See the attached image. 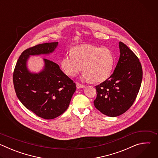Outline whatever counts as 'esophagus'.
<instances>
[{"label": "esophagus", "instance_id": "obj_1", "mask_svg": "<svg viewBox=\"0 0 158 158\" xmlns=\"http://www.w3.org/2000/svg\"><path fill=\"white\" fill-rule=\"evenodd\" d=\"M76 87H77V88H78V89H79V88H82V87H84V85L81 84L79 83V82H76Z\"/></svg>", "mask_w": 158, "mask_h": 158}]
</instances>
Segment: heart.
<instances>
[{
	"label": "heart",
	"mask_w": 158,
	"mask_h": 158,
	"mask_svg": "<svg viewBox=\"0 0 158 158\" xmlns=\"http://www.w3.org/2000/svg\"><path fill=\"white\" fill-rule=\"evenodd\" d=\"M114 56L108 48L86 44L73 48L72 53L64 55L60 62L63 71L73 77L82 71V78L94 82L103 81L110 75Z\"/></svg>",
	"instance_id": "heart-1"
}]
</instances>
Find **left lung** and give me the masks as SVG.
<instances>
[{
  "mask_svg": "<svg viewBox=\"0 0 158 158\" xmlns=\"http://www.w3.org/2000/svg\"><path fill=\"white\" fill-rule=\"evenodd\" d=\"M120 56L114 73L96 86L94 106L102 114L116 117L127 111L136 99L141 85V62L126 44L119 42Z\"/></svg>",
  "mask_w": 158,
  "mask_h": 158,
  "instance_id": "1",
  "label": "left lung"
}]
</instances>
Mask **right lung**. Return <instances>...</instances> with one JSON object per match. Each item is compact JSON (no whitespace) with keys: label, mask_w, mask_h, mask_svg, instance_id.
<instances>
[{"label":"right lung","mask_w":158,"mask_h":158,"mask_svg":"<svg viewBox=\"0 0 158 158\" xmlns=\"http://www.w3.org/2000/svg\"><path fill=\"white\" fill-rule=\"evenodd\" d=\"M58 42L36 45L20 56L13 73V82L18 99L27 109L45 119H52L67 110L76 91V84L59 68L57 64L44 59V69L31 73L27 68L29 56L49 54Z\"/></svg>","instance_id":"add662e5"}]
</instances>
